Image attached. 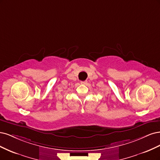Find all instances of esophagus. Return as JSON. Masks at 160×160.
I'll return each mask as SVG.
<instances>
[{
  "mask_svg": "<svg viewBox=\"0 0 160 160\" xmlns=\"http://www.w3.org/2000/svg\"><path fill=\"white\" fill-rule=\"evenodd\" d=\"M80 83L82 84H87V81H82V82H80Z\"/></svg>",
  "mask_w": 160,
  "mask_h": 160,
  "instance_id": "obj_1",
  "label": "esophagus"
}]
</instances>
